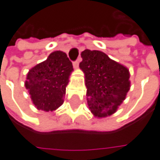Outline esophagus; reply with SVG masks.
Returning a JSON list of instances; mask_svg holds the SVG:
<instances>
[{"instance_id": "esophagus-1", "label": "esophagus", "mask_w": 160, "mask_h": 160, "mask_svg": "<svg viewBox=\"0 0 160 160\" xmlns=\"http://www.w3.org/2000/svg\"><path fill=\"white\" fill-rule=\"evenodd\" d=\"M82 60L81 58H78V59H76L74 63H73V66H74V68H77L79 67V63H80V61Z\"/></svg>"}]
</instances>
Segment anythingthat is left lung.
Instances as JSON below:
<instances>
[{"label":"left lung","instance_id":"1","mask_svg":"<svg viewBox=\"0 0 160 160\" xmlns=\"http://www.w3.org/2000/svg\"><path fill=\"white\" fill-rule=\"evenodd\" d=\"M81 57L89 109L97 117L112 115L130 89L129 70L98 50L85 49Z\"/></svg>","mask_w":160,"mask_h":160}]
</instances>
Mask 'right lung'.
<instances>
[{
	"label": "right lung",
	"instance_id": "1",
	"mask_svg": "<svg viewBox=\"0 0 160 160\" xmlns=\"http://www.w3.org/2000/svg\"><path fill=\"white\" fill-rule=\"evenodd\" d=\"M72 71V62L62 51L51 53L47 60L29 70L25 86L38 110L52 112L62 105Z\"/></svg>",
	"mask_w": 160,
	"mask_h": 160
}]
</instances>
